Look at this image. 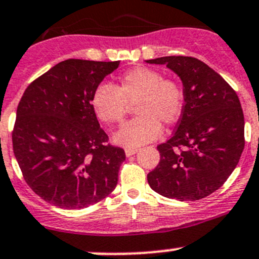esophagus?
Wrapping results in <instances>:
<instances>
[{
    "label": "esophagus",
    "instance_id": "1",
    "mask_svg": "<svg viewBox=\"0 0 259 259\" xmlns=\"http://www.w3.org/2000/svg\"><path fill=\"white\" fill-rule=\"evenodd\" d=\"M137 153H138V148H126L125 149V155L126 156H132Z\"/></svg>",
    "mask_w": 259,
    "mask_h": 259
}]
</instances>
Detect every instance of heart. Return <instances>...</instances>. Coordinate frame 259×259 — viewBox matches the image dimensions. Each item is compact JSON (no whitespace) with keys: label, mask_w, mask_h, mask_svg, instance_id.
<instances>
[{"label":"heart","mask_w":259,"mask_h":259,"mask_svg":"<svg viewBox=\"0 0 259 259\" xmlns=\"http://www.w3.org/2000/svg\"><path fill=\"white\" fill-rule=\"evenodd\" d=\"M91 108L101 122H120L135 104L139 116L125 122L114 135L116 144L138 148L159 138L161 124L170 126L182 116L185 105L184 89L177 80L164 77L163 72L139 66L125 71L115 86L100 83L91 95Z\"/></svg>","instance_id":"heart-1"}]
</instances>
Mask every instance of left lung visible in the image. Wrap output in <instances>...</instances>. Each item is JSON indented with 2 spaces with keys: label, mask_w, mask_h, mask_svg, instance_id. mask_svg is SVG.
I'll return each instance as SVG.
<instances>
[{
  "label": "left lung",
  "mask_w": 259,
  "mask_h": 259,
  "mask_svg": "<svg viewBox=\"0 0 259 259\" xmlns=\"http://www.w3.org/2000/svg\"><path fill=\"white\" fill-rule=\"evenodd\" d=\"M180 77L184 111L160 161L148 174L153 190L171 199L199 200L224 184L244 149V115L236 91L207 64L190 56L146 60Z\"/></svg>",
  "instance_id": "8db88e82"
}]
</instances>
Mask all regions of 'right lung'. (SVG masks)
Returning a JSON list of instances; mask_svg holds the SVG:
<instances>
[{
	"mask_svg": "<svg viewBox=\"0 0 259 259\" xmlns=\"http://www.w3.org/2000/svg\"><path fill=\"white\" fill-rule=\"evenodd\" d=\"M119 64L65 60L33 80L18 103L15 156L28 187L50 204L81 209L116 187L125 151L109 144L90 100Z\"/></svg>",
	"mask_w": 259,
	"mask_h": 259,
	"instance_id": "1",
	"label": "right lung"
}]
</instances>
